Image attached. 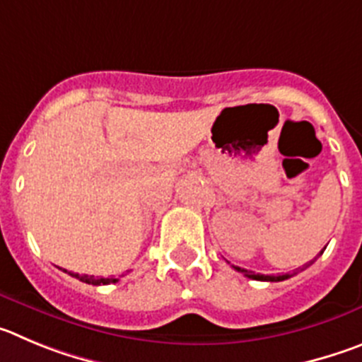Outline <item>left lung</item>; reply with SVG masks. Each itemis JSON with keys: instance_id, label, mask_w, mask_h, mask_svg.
I'll return each mask as SVG.
<instances>
[{"instance_id": "obj_1", "label": "left lung", "mask_w": 362, "mask_h": 362, "mask_svg": "<svg viewBox=\"0 0 362 362\" xmlns=\"http://www.w3.org/2000/svg\"><path fill=\"white\" fill-rule=\"evenodd\" d=\"M321 254H323V250H321V252H319L317 256H321ZM317 256H315V259H317ZM312 263H314V259H312L310 263H307V265H305V267L312 265ZM233 267H234V265H233ZM234 269H236L238 272H242L243 276H247V278H250V279H258V281H283V279H288V278H292V274H281V276H265V274H254L252 270L242 269V267H234Z\"/></svg>"}]
</instances>
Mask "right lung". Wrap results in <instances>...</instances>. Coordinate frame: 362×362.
Returning <instances> with one entry per match:
<instances>
[{
  "label": "right lung",
  "mask_w": 362,
  "mask_h": 362,
  "mask_svg": "<svg viewBox=\"0 0 362 362\" xmlns=\"http://www.w3.org/2000/svg\"><path fill=\"white\" fill-rule=\"evenodd\" d=\"M66 272V270H64ZM70 276H74V278H77L79 281L83 283H88V285H110V283H117L119 279L115 278H95V276H86V274H74V272H70Z\"/></svg>",
  "instance_id": "right-lung-1"
}]
</instances>
